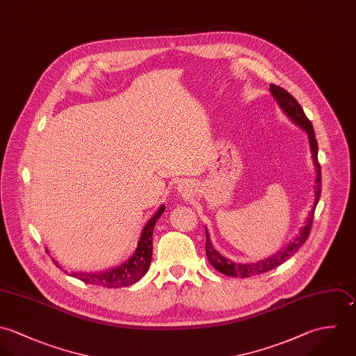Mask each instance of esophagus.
<instances>
[{
	"label": "esophagus",
	"instance_id": "1",
	"mask_svg": "<svg viewBox=\"0 0 356 356\" xmlns=\"http://www.w3.org/2000/svg\"><path fill=\"white\" fill-rule=\"evenodd\" d=\"M179 193H181L183 195H186V194H188V191H190V184L188 183H184V181H181V183H179Z\"/></svg>",
	"mask_w": 356,
	"mask_h": 356
}]
</instances>
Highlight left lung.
<instances>
[{
  "instance_id": "left-lung-1",
  "label": "left lung",
  "mask_w": 356,
  "mask_h": 356,
  "mask_svg": "<svg viewBox=\"0 0 356 356\" xmlns=\"http://www.w3.org/2000/svg\"><path fill=\"white\" fill-rule=\"evenodd\" d=\"M270 92L273 95V97L275 99V102L278 103V106L281 107V110L284 111V115L293 122L296 124L298 128H301L307 136H308V142H309V149H311V158H312V163L315 166V188H314V205L312 209L308 214L304 225L300 228L298 234L293 238V241H290L282 250H280L278 253H275L274 256L257 261V263H234L231 260H228L227 257L221 256L216 249H214L213 243L211 241V235L207 231V243H205V249H207V256L209 263L213 266L214 268L228 277H234V278H249L252 275H259L263 273H267L270 270L277 268L278 266L284 264L286 260H289L301 246L302 243L307 241L309 231H311V225H312V220H314V212L315 208L319 202V197H321V165L318 162V142L315 139V132H314V127L311 124V121L305 117L304 110L301 108V106L298 104V102L287 92L284 88L278 86V85H270Z\"/></svg>"
}]
</instances>
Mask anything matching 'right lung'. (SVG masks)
Returning <instances> with one entry per match:
<instances>
[{"label": "right lung", "instance_id": "add662e5", "mask_svg": "<svg viewBox=\"0 0 356 356\" xmlns=\"http://www.w3.org/2000/svg\"><path fill=\"white\" fill-rule=\"evenodd\" d=\"M165 212V205H161L156 212L151 216V218L144 224L142 234L138 242V248L132 253V256L125 260L122 264L103 270V271H70L65 273L70 275L72 278H76L85 284H96V286H103V287H125L129 284H136L140 281L143 277L147 274L149 264H151V257H152V232L156 220L161 217V214ZM48 252V249H47ZM54 263L63 270L56 260Z\"/></svg>", "mask_w": 356, "mask_h": 356}]
</instances>
